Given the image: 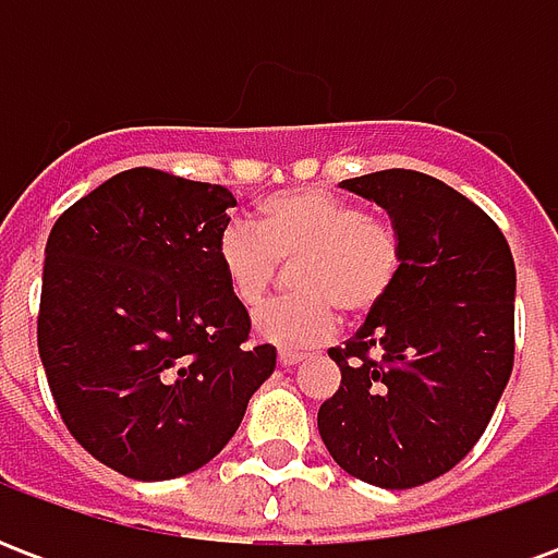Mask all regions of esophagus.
<instances>
[{
  "instance_id": "34e87169",
  "label": "esophagus",
  "mask_w": 558,
  "mask_h": 558,
  "mask_svg": "<svg viewBox=\"0 0 558 558\" xmlns=\"http://www.w3.org/2000/svg\"><path fill=\"white\" fill-rule=\"evenodd\" d=\"M278 362H280V367H295V364L304 362V355L302 352H280Z\"/></svg>"
}]
</instances>
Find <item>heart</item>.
<instances>
[{
  "label": "heart",
  "mask_w": 558,
  "mask_h": 558,
  "mask_svg": "<svg viewBox=\"0 0 558 558\" xmlns=\"http://www.w3.org/2000/svg\"><path fill=\"white\" fill-rule=\"evenodd\" d=\"M223 283L254 311L292 266L295 295L254 316L256 338L278 350H314L338 331L340 314H376L398 287L407 239L395 220L367 215L319 187H287L254 208V230L230 223L215 242Z\"/></svg>",
  "instance_id": "b5f03b06"
}]
</instances>
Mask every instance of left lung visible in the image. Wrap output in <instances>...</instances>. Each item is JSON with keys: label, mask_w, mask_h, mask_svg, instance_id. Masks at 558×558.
<instances>
[{"label": "left lung", "mask_w": 558, "mask_h": 558, "mask_svg": "<svg viewBox=\"0 0 558 558\" xmlns=\"http://www.w3.org/2000/svg\"><path fill=\"white\" fill-rule=\"evenodd\" d=\"M407 239L388 302L328 355L340 388L316 424L355 478L410 490L454 469L487 430L514 367V256L496 220L433 175L383 170L340 182Z\"/></svg>", "instance_id": "obj_1"}]
</instances>
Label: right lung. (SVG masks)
I'll return each instance as SVG.
<instances>
[{
    "label": "right lung",
    "instance_id": "add662e5",
    "mask_svg": "<svg viewBox=\"0 0 558 558\" xmlns=\"http://www.w3.org/2000/svg\"><path fill=\"white\" fill-rule=\"evenodd\" d=\"M235 196L125 170L65 208L44 256L38 352L56 410L104 466L167 481L230 442L275 371L215 242Z\"/></svg>",
    "mask_w": 558,
    "mask_h": 558
}]
</instances>
